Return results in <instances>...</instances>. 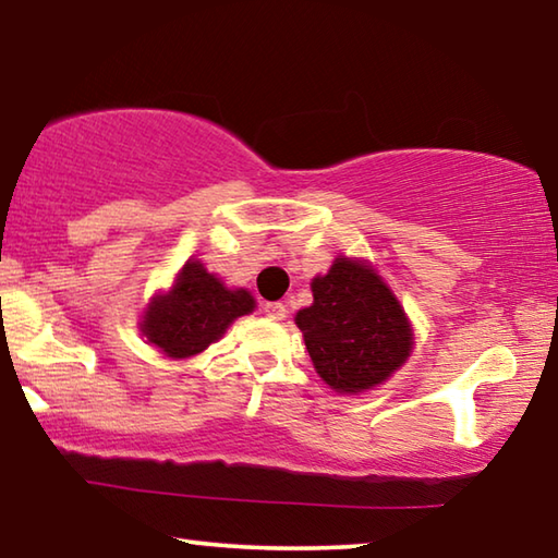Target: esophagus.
<instances>
[{
    "mask_svg": "<svg viewBox=\"0 0 558 558\" xmlns=\"http://www.w3.org/2000/svg\"><path fill=\"white\" fill-rule=\"evenodd\" d=\"M262 310H264L266 317H271V319H284L287 317V306L281 302H264Z\"/></svg>",
    "mask_w": 558,
    "mask_h": 558,
    "instance_id": "obj_1",
    "label": "esophagus"
}]
</instances>
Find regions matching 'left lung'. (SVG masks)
<instances>
[{
    "mask_svg": "<svg viewBox=\"0 0 558 558\" xmlns=\"http://www.w3.org/2000/svg\"><path fill=\"white\" fill-rule=\"evenodd\" d=\"M312 294L294 322L314 369L335 392L373 390L410 357V319L367 262L337 256L325 277L312 279Z\"/></svg>",
    "mask_w": 558,
    "mask_h": 558,
    "instance_id": "8db88e82",
    "label": "left lung"
}]
</instances>
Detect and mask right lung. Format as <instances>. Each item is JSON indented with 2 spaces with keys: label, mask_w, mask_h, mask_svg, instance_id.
<instances>
[{
  "label": "right lung",
  "mask_w": 558,
  "mask_h": 558,
  "mask_svg": "<svg viewBox=\"0 0 558 558\" xmlns=\"http://www.w3.org/2000/svg\"><path fill=\"white\" fill-rule=\"evenodd\" d=\"M246 289H229L201 262H185L173 287L150 299L141 332L166 357L185 360L221 339L233 319L254 312Z\"/></svg>",
  "instance_id": "add662e5"
}]
</instances>
